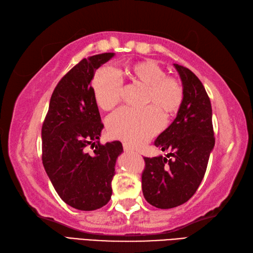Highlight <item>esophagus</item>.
Instances as JSON below:
<instances>
[{"label":"esophagus","instance_id":"1","mask_svg":"<svg viewBox=\"0 0 253 253\" xmlns=\"http://www.w3.org/2000/svg\"><path fill=\"white\" fill-rule=\"evenodd\" d=\"M123 149H125V151L126 152H128V153H132V152H134V150L132 149V148H130V147H128L126 144H123Z\"/></svg>","mask_w":253,"mask_h":253}]
</instances>
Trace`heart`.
I'll return each instance as SVG.
<instances>
[{
	"mask_svg": "<svg viewBox=\"0 0 253 253\" xmlns=\"http://www.w3.org/2000/svg\"><path fill=\"white\" fill-rule=\"evenodd\" d=\"M126 74L133 83L147 87L145 103L152 105L141 110H119L108 119L107 128L114 138L128 146L139 147L162 128L163 116L160 111L169 118L179 110L183 89L178 80L166 76L162 67L150 60L130 64ZM92 91L98 107L108 112L118 106L121 101L122 80L113 69L102 67L92 79Z\"/></svg>",
	"mask_w": 253,
	"mask_h": 253,
	"instance_id": "heart-1",
	"label": "heart"
}]
</instances>
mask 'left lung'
<instances>
[{"label": "left lung", "mask_w": 253, "mask_h": 253, "mask_svg": "<svg viewBox=\"0 0 253 253\" xmlns=\"http://www.w3.org/2000/svg\"><path fill=\"white\" fill-rule=\"evenodd\" d=\"M174 66L182 83L183 101L175 120L155 140V146L170 152L144 158L141 174L146 201L161 209L177 207L192 198L214 146L211 104L204 85L187 67Z\"/></svg>", "instance_id": "left-lung-1"}]
</instances>
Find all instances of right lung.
Wrapping results in <instances>:
<instances>
[{"mask_svg": "<svg viewBox=\"0 0 253 253\" xmlns=\"http://www.w3.org/2000/svg\"><path fill=\"white\" fill-rule=\"evenodd\" d=\"M113 52L83 59L54 88L42 126V160L54 190L67 205L95 211L112 198L118 140L100 144L104 125L91 80ZM92 149L88 151V147Z\"/></svg>", "mask_w": 253, "mask_h": 253, "instance_id": "obj_1", "label": "right lung"}]
</instances>
